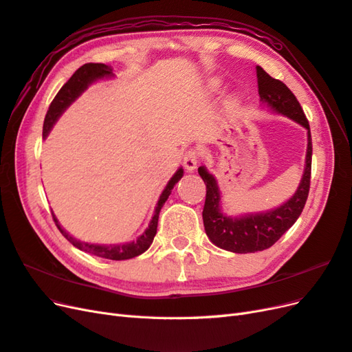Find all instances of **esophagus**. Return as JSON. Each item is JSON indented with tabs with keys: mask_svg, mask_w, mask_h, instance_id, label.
I'll use <instances>...</instances> for the list:
<instances>
[{
	"mask_svg": "<svg viewBox=\"0 0 352 352\" xmlns=\"http://www.w3.org/2000/svg\"><path fill=\"white\" fill-rule=\"evenodd\" d=\"M199 163V151L195 150V148H190V150H188L184 155V166L186 170H189V172H192V170L197 168Z\"/></svg>",
	"mask_w": 352,
	"mask_h": 352,
	"instance_id": "esophagus-1",
	"label": "esophagus"
}]
</instances>
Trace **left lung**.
Wrapping results in <instances>:
<instances>
[{
    "instance_id": "8db88e82",
    "label": "left lung",
    "mask_w": 352,
    "mask_h": 352,
    "mask_svg": "<svg viewBox=\"0 0 352 352\" xmlns=\"http://www.w3.org/2000/svg\"><path fill=\"white\" fill-rule=\"evenodd\" d=\"M255 72H257L260 98L267 102L274 111L291 117L292 120L302 124L308 131V146L304 175L295 195L283 206L267 212H260V214L236 219L226 217L220 211V190L216 179L207 172L206 167L198 168V173L204 180L207 189L206 204L202 210V220H204L207 236L219 248L238 254L267 250L280 239L283 233L301 216L308 192H310L311 179V133L301 104L282 80L272 78L260 66L255 67Z\"/></svg>"
}]
</instances>
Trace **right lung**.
Segmentation results:
<instances>
[{"mask_svg":"<svg viewBox=\"0 0 352 352\" xmlns=\"http://www.w3.org/2000/svg\"><path fill=\"white\" fill-rule=\"evenodd\" d=\"M113 70L102 65V63H87L82 67H79L76 72L73 73V76L63 85L61 89L57 92V95L52 100V102L50 104V109L47 111L45 120H44V127H42V136L44 140L47 138V135L50 133L52 124L57 122L58 117L61 116V113L65 111L69 105L76 100L79 95L88 88V85L92 83L94 80L105 78V76H111ZM184 176V170L179 168L177 172L175 173V176L168 180V184L166 186V189L163 190V194L160 195V199L157 202V207L154 211V216L150 221V226L142 233V235L138 238L136 241L127 242V243H120V245H94V243H85L80 242L78 239H74L73 236H70L69 233L61 229V226L58 225V220L52 216L56 221V226L58 228V230L61 232V235L65 236L73 247H76L85 252H89L97 255V257H102V258H109V260H129L136 257L142 252H145L150 245L154 241V236L157 233V225H158V216H160V210L164 206V202L167 201L170 192H172L173 186L177 184V180H180V177Z\"/></svg>","mask_w":352,"mask_h":352,"instance_id":"right-lung-1","label":"right lung"}]
</instances>
